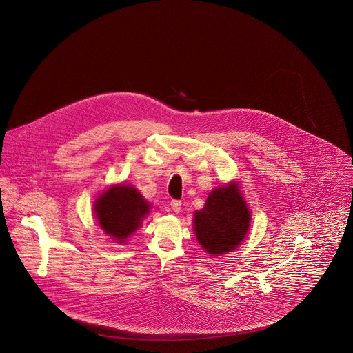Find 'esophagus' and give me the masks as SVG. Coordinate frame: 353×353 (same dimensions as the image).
<instances>
[{"instance_id": "1", "label": "esophagus", "mask_w": 353, "mask_h": 353, "mask_svg": "<svg viewBox=\"0 0 353 353\" xmlns=\"http://www.w3.org/2000/svg\"><path fill=\"white\" fill-rule=\"evenodd\" d=\"M170 209H172L174 213H179V212L181 210V201L172 200V201H170Z\"/></svg>"}]
</instances>
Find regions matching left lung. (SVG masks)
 I'll return each instance as SVG.
<instances>
[{
  "instance_id": "8db88e82",
  "label": "left lung",
  "mask_w": 353,
  "mask_h": 353,
  "mask_svg": "<svg viewBox=\"0 0 353 353\" xmlns=\"http://www.w3.org/2000/svg\"><path fill=\"white\" fill-rule=\"evenodd\" d=\"M252 214L238 184L221 185L209 193L201 210L194 212L193 228L202 249L212 255L235 250L250 228Z\"/></svg>"
}]
</instances>
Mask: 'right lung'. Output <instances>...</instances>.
<instances>
[{
    "instance_id": "add662e5",
    "label": "right lung",
    "mask_w": 353,
    "mask_h": 353,
    "mask_svg": "<svg viewBox=\"0 0 353 353\" xmlns=\"http://www.w3.org/2000/svg\"><path fill=\"white\" fill-rule=\"evenodd\" d=\"M151 203L132 185L110 186L94 202V213L104 233L124 243L141 226Z\"/></svg>"
}]
</instances>
